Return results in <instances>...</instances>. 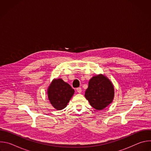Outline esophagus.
Segmentation results:
<instances>
[{"label":"esophagus","mask_w":151,"mask_h":151,"mask_svg":"<svg viewBox=\"0 0 151 151\" xmlns=\"http://www.w3.org/2000/svg\"><path fill=\"white\" fill-rule=\"evenodd\" d=\"M76 91H77V92H78V93H81V92H82V89H81V88L79 87V88H76Z\"/></svg>","instance_id":"1"}]
</instances>
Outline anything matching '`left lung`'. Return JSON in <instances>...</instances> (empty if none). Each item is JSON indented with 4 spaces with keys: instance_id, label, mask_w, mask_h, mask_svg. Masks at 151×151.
<instances>
[{
    "instance_id": "left-lung-1",
    "label": "left lung",
    "mask_w": 151,
    "mask_h": 151,
    "mask_svg": "<svg viewBox=\"0 0 151 151\" xmlns=\"http://www.w3.org/2000/svg\"><path fill=\"white\" fill-rule=\"evenodd\" d=\"M85 96L90 105L101 110L112 102L114 88L112 82L102 75L93 76L89 81Z\"/></svg>"
}]
</instances>
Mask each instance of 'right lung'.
Returning <instances> with one entry per match:
<instances>
[{
  "label": "right lung",
  "instance_id": "right-lung-1",
  "mask_svg": "<svg viewBox=\"0 0 151 151\" xmlns=\"http://www.w3.org/2000/svg\"><path fill=\"white\" fill-rule=\"evenodd\" d=\"M70 85L61 79H54L48 90V99L52 106L57 110H61L67 106L74 94Z\"/></svg>",
  "mask_w": 151,
  "mask_h": 151
}]
</instances>
